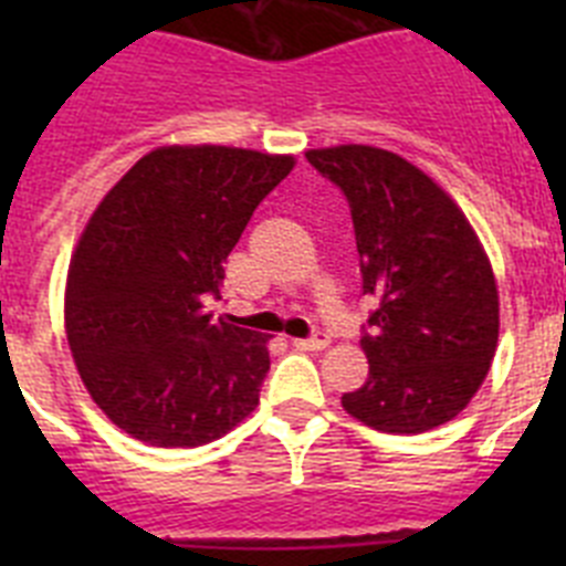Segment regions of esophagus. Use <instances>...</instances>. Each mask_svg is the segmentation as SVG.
<instances>
[{"label": "esophagus", "instance_id": "esophagus-1", "mask_svg": "<svg viewBox=\"0 0 566 566\" xmlns=\"http://www.w3.org/2000/svg\"><path fill=\"white\" fill-rule=\"evenodd\" d=\"M328 343H332V339H328V334H314V337H308V339H294V348H297V352H323V348H328Z\"/></svg>", "mask_w": 566, "mask_h": 566}]
</instances>
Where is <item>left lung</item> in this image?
<instances>
[{
  "label": "left lung",
  "mask_w": 566,
  "mask_h": 566,
  "mask_svg": "<svg viewBox=\"0 0 566 566\" xmlns=\"http://www.w3.org/2000/svg\"><path fill=\"white\" fill-rule=\"evenodd\" d=\"M352 207L363 294V388L345 413L382 433H424L476 397L499 345V289L482 240L431 175L368 144L308 149Z\"/></svg>",
  "instance_id": "1"
}]
</instances>
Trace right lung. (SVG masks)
<instances>
[{"label": "right lung", "mask_w": 566, "mask_h": 566, "mask_svg": "<svg viewBox=\"0 0 566 566\" xmlns=\"http://www.w3.org/2000/svg\"><path fill=\"white\" fill-rule=\"evenodd\" d=\"M294 155L172 144L133 164L70 258L64 332L104 417L153 448H198L260 402L269 337L207 314L223 263Z\"/></svg>", "instance_id": "add662e5"}]
</instances>
